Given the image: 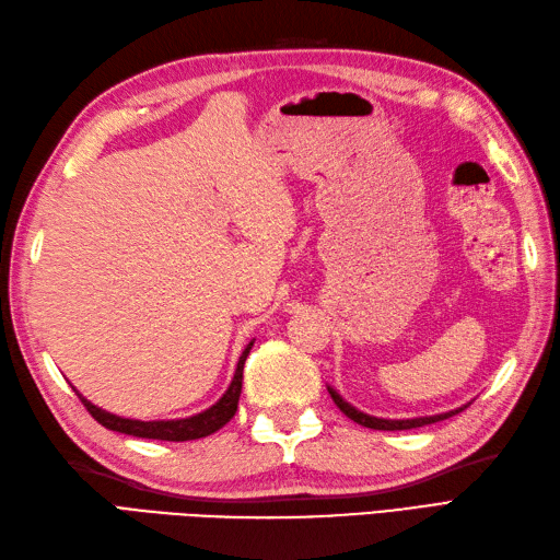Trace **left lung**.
<instances>
[{"label":"left lung","mask_w":560,"mask_h":560,"mask_svg":"<svg viewBox=\"0 0 560 560\" xmlns=\"http://www.w3.org/2000/svg\"><path fill=\"white\" fill-rule=\"evenodd\" d=\"M327 392H330L332 401L337 404L339 411H342L347 418H351L353 422H359V425L363 428H371V430H411V428H422V425H430V422H440V420H446L452 418L456 413H460L463 408H458V411H448V413H440V416H428V418H411V420H385V418H373V416H365L361 411H357V408L349 406L342 397L335 389L327 387Z\"/></svg>","instance_id":"8db88e82"}]
</instances>
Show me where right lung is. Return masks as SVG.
<instances>
[{"mask_svg":"<svg viewBox=\"0 0 560 560\" xmlns=\"http://www.w3.org/2000/svg\"><path fill=\"white\" fill-rule=\"evenodd\" d=\"M254 342L247 345V349L242 351V357L237 361V371L233 383H230L228 392L223 394L207 411H201L192 418H180V420H130V418H120L114 413H106L102 408L90 404L83 394H78L80 401L85 404L90 416L100 422V425L122 432V434H132V438H142V440H163V442H187V440H199V438H209L215 430H221L230 418L237 411V401L242 394V371H244V361L249 357V349Z\"/></svg>","mask_w":560,"mask_h":560,"instance_id":"add662e5","label":"right lung"}]
</instances>
